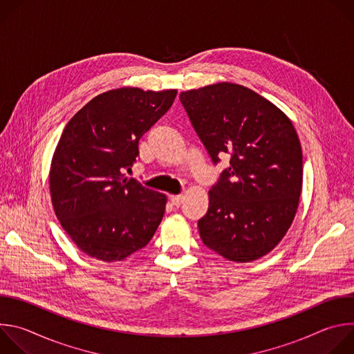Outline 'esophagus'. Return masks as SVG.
<instances>
[{"instance_id":"1","label":"esophagus","mask_w":354,"mask_h":354,"mask_svg":"<svg viewBox=\"0 0 354 354\" xmlns=\"http://www.w3.org/2000/svg\"><path fill=\"white\" fill-rule=\"evenodd\" d=\"M171 201H172V205L174 206H180L182 205V201H183V196L182 194H175V196H171Z\"/></svg>"}]
</instances>
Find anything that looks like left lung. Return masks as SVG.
<instances>
[{"label": "left lung", "mask_w": 354, "mask_h": 354, "mask_svg": "<svg viewBox=\"0 0 354 354\" xmlns=\"http://www.w3.org/2000/svg\"><path fill=\"white\" fill-rule=\"evenodd\" d=\"M179 99L213 164L230 157L197 223L201 241L228 261L262 258L288 231L299 201L302 153L291 120L255 91L231 82Z\"/></svg>", "instance_id": "obj_1"}]
</instances>
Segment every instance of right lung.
Masks as SVG:
<instances>
[{
    "label": "right lung",
    "instance_id": "right-lung-1",
    "mask_svg": "<svg viewBox=\"0 0 354 354\" xmlns=\"http://www.w3.org/2000/svg\"><path fill=\"white\" fill-rule=\"evenodd\" d=\"M176 89H112L67 123L50 167V194L62 227L95 259L123 261L154 236L167 196L126 178L138 141L172 106Z\"/></svg>",
    "mask_w": 354,
    "mask_h": 354
}]
</instances>
